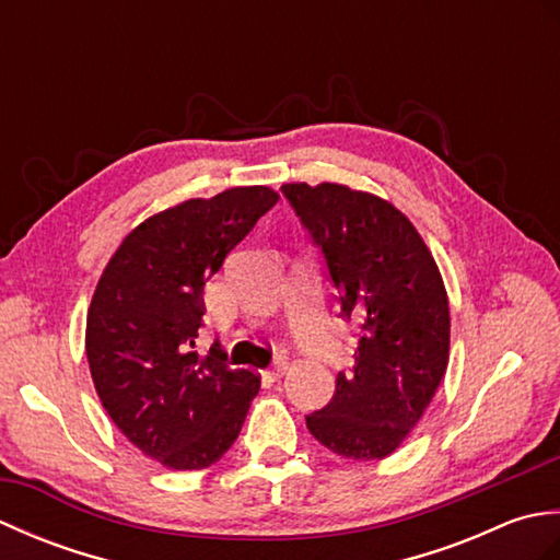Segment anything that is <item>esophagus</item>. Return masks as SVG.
I'll list each match as a JSON object with an SVG mask.
<instances>
[{
    "label": "esophagus",
    "instance_id": "obj_1",
    "mask_svg": "<svg viewBox=\"0 0 560 560\" xmlns=\"http://www.w3.org/2000/svg\"><path fill=\"white\" fill-rule=\"evenodd\" d=\"M287 371H289V363L283 361V359H277V361H273V363L267 368L265 375L271 377V380H279L281 375H287Z\"/></svg>",
    "mask_w": 560,
    "mask_h": 560
}]
</instances>
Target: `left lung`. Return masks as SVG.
Masks as SVG:
<instances>
[{"label": "left lung", "instance_id": "1", "mask_svg": "<svg viewBox=\"0 0 560 560\" xmlns=\"http://www.w3.org/2000/svg\"><path fill=\"white\" fill-rule=\"evenodd\" d=\"M323 253L359 347L335 397L305 416L317 443L347 459H383L419 423L447 368L450 307L433 255L389 201L343 185L281 187Z\"/></svg>", "mask_w": 560, "mask_h": 560}]
</instances>
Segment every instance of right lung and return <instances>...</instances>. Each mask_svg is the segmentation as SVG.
Instances as JSON below:
<instances>
[{
  "instance_id": "obj_1",
  "label": "right lung",
  "mask_w": 560,
  "mask_h": 560,
  "mask_svg": "<svg viewBox=\"0 0 560 560\" xmlns=\"http://www.w3.org/2000/svg\"><path fill=\"white\" fill-rule=\"evenodd\" d=\"M269 187L187 199L139 223L105 267L86 319L93 385L113 423L168 469H207L235 443L259 377L219 343L195 351L205 287L277 205Z\"/></svg>"
}]
</instances>
